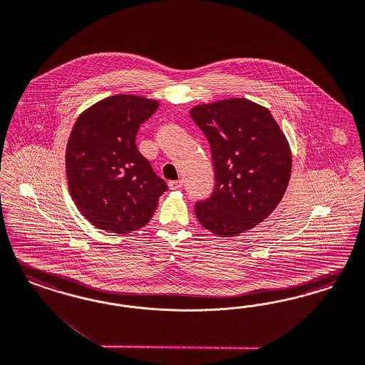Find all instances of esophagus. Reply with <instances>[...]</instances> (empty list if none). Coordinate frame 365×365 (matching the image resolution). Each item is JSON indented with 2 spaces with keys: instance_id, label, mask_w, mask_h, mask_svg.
<instances>
[{
  "instance_id": "34e87169",
  "label": "esophagus",
  "mask_w": 365,
  "mask_h": 365,
  "mask_svg": "<svg viewBox=\"0 0 365 365\" xmlns=\"http://www.w3.org/2000/svg\"><path fill=\"white\" fill-rule=\"evenodd\" d=\"M183 186V182L182 180H171L168 183V187L171 190H179Z\"/></svg>"
}]
</instances>
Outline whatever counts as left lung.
I'll return each mask as SVG.
<instances>
[{
    "label": "left lung",
    "instance_id": "obj_1",
    "mask_svg": "<svg viewBox=\"0 0 365 365\" xmlns=\"http://www.w3.org/2000/svg\"><path fill=\"white\" fill-rule=\"evenodd\" d=\"M191 118L210 143L215 189L195 205L202 227L221 237L251 230L289 186L291 150L271 112L245 98L201 103Z\"/></svg>",
    "mask_w": 365,
    "mask_h": 365
}]
</instances>
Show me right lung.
I'll return each instance as SVG.
<instances>
[{
  "mask_svg": "<svg viewBox=\"0 0 365 365\" xmlns=\"http://www.w3.org/2000/svg\"><path fill=\"white\" fill-rule=\"evenodd\" d=\"M159 102L132 94L98 101L76 118L66 147L68 190L94 227L126 235L145 227L167 190L138 152L136 135Z\"/></svg>",
  "mask_w": 365,
  "mask_h": 365,
  "instance_id": "1",
  "label": "right lung"
}]
</instances>
